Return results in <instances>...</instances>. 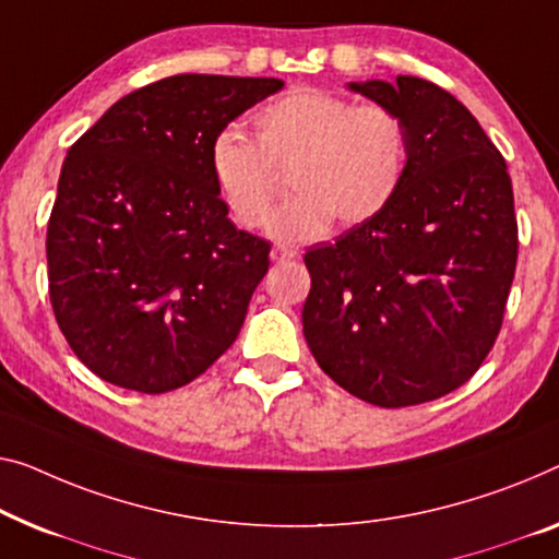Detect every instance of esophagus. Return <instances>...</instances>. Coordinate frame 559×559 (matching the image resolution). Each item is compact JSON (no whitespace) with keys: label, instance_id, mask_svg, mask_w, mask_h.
<instances>
[{"label":"esophagus","instance_id":"obj_1","mask_svg":"<svg viewBox=\"0 0 559 559\" xmlns=\"http://www.w3.org/2000/svg\"><path fill=\"white\" fill-rule=\"evenodd\" d=\"M294 255H296V251H290V248H281V246H276V248H273V251H271V258H273V261H276V263L290 261V258H294Z\"/></svg>","mask_w":559,"mask_h":559}]
</instances>
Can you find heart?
<instances>
[{
	"mask_svg": "<svg viewBox=\"0 0 559 559\" xmlns=\"http://www.w3.org/2000/svg\"><path fill=\"white\" fill-rule=\"evenodd\" d=\"M251 132L253 145L238 130H221L207 147V173L228 218L255 230L272 204L267 168L288 164L292 198L269 222L281 243L319 240L333 218L344 228L373 221L409 173V128L384 105L298 90L255 110Z\"/></svg>",
	"mask_w": 559,
	"mask_h": 559,
	"instance_id": "obj_1",
	"label": "heart"
}]
</instances>
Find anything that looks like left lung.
Masks as SVG:
<instances>
[{
  "instance_id": "8db88e82",
  "label": "left lung",
  "mask_w": 559,
  "mask_h": 559,
  "mask_svg": "<svg viewBox=\"0 0 559 559\" xmlns=\"http://www.w3.org/2000/svg\"><path fill=\"white\" fill-rule=\"evenodd\" d=\"M402 115L409 173L384 213L308 248L304 336L348 394L399 409L469 381L502 326L518 265L504 157L435 82H348Z\"/></svg>"
}]
</instances>
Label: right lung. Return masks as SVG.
<instances>
[{
    "label": "right lung",
    "instance_id": "add662e5",
    "mask_svg": "<svg viewBox=\"0 0 559 559\" xmlns=\"http://www.w3.org/2000/svg\"><path fill=\"white\" fill-rule=\"evenodd\" d=\"M281 87L173 74L118 99L67 150L47 226L49 301L99 379L163 394L236 341L271 243L230 223L207 147Z\"/></svg>",
    "mask_w": 559,
    "mask_h": 559
}]
</instances>
